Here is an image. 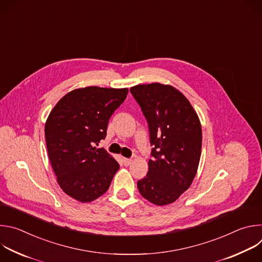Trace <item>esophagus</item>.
<instances>
[{
    "label": "esophagus",
    "instance_id": "1",
    "mask_svg": "<svg viewBox=\"0 0 262 262\" xmlns=\"http://www.w3.org/2000/svg\"><path fill=\"white\" fill-rule=\"evenodd\" d=\"M133 163L132 159H123V164L124 166H129Z\"/></svg>",
    "mask_w": 262,
    "mask_h": 262
}]
</instances>
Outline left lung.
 Segmentation results:
<instances>
[{
	"label": "left lung",
	"instance_id": "1",
	"mask_svg": "<svg viewBox=\"0 0 262 262\" xmlns=\"http://www.w3.org/2000/svg\"><path fill=\"white\" fill-rule=\"evenodd\" d=\"M130 92L148 122L152 160L147 175L137 182L149 202L164 206L188 190L198 170L202 129L196 111L179 90L170 85H137Z\"/></svg>",
	"mask_w": 262,
	"mask_h": 262
}]
</instances>
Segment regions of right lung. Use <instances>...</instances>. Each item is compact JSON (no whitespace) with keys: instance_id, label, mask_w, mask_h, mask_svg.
Wrapping results in <instances>:
<instances>
[{"instance_id":"1","label":"right lung","mask_w":262,"mask_h":262,"mask_svg":"<svg viewBox=\"0 0 262 262\" xmlns=\"http://www.w3.org/2000/svg\"><path fill=\"white\" fill-rule=\"evenodd\" d=\"M127 93V88L74 89L51 111L45 126L48 154L58 184L71 198L97 199L118 171L117 161L94 145L105 138L108 119Z\"/></svg>"}]
</instances>
